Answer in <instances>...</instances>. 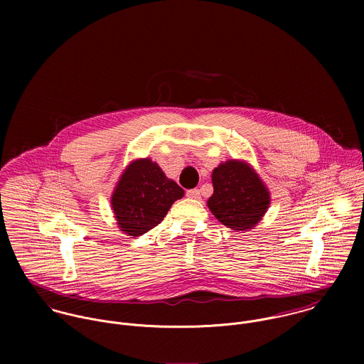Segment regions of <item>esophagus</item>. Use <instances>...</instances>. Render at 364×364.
<instances>
[{
	"instance_id": "1",
	"label": "esophagus",
	"mask_w": 364,
	"mask_h": 364,
	"mask_svg": "<svg viewBox=\"0 0 364 364\" xmlns=\"http://www.w3.org/2000/svg\"><path fill=\"white\" fill-rule=\"evenodd\" d=\"M186 196L189 199H193V200H199L200 199V191L199 189H191L186 192Z\"/></svg>"
}]
</instances>
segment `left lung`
Returning a JSON list of instances; mask_svg holds the SVG:
<instances>
[{
    "label": "left lung",
    "instance_id": "1",
    "mask_svg": "<svg viewBox=\"0 0 364 364\" xmlns=\"http://www.w3.org/2000/svg\"><path fill=\"white\" fill-rule=\"evenodd\" d=\"M214 192L208 208L228 228H254L270 205V193L259 175L245 161L228 159L211 173Z\"/></svg>",
    "mask_w": 364,
    "mask_h": 364
}]
</instances>
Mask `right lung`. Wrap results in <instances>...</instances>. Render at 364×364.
Instances as JSON below:
<instances>
[{"label":"right lung","instance_id":"right-lung-1","mask_svg":"<svg viewBox=\"0 0 364 364\" xmlns=\"http://www.w3.org/2000/svg\"><path fill=\"white\" fill-rule=\"evenodd\" d=\"M183 189L168 179L150 158H140L123 171L110 199L120 231L139 237L158 225Z\"/></svg>","mask_w":364,"mask_h":364}]
</instances>
